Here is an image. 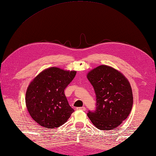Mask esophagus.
<instances>
[{
  "label": "esophagus",
  "instance_id": "esophagus-1",
  "mask_svg": "<svg viewBox=\"0 0 156 156\" xmlns=\"http://www.w3.org/2000/svg\"><path fill=\"white\" fill-rule=\"evenodd\" d=\"M77 109H78V110H82V111H86V107H78Z\"/></svg>",
  "mask_w": 156,
  "mask_h": 156
}]
</instances>
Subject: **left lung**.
<instances>
[{
	"label": "left lung",
	"instance_id": "obj_1",
	"mask_svg": "<svg viewBox=\"0 0 156 156\" xmlns=\"http://www.w3.org/2000/svg\"><path fill=\"white\" fill-rule=\"evenodd\" d=\"M87 78L96 95V110L87 117L97 129L113 130L129 117L133 105V91L121 72L107 65L90 71Z\"/></svg>",
	"mask_w": 156,
	"mask_h": 156
}]
</instances>
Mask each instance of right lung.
Listing matches in <instances>:
<instances>
[{"mask_svg": "<svg viewBox=\"0 0 156 156\" xmlns=\"http://www.w3.org/2000/svg\"><path fill=\"white\" fill-rule=\"evenodd\" d=\"M76 72L50 67L30 82L26 94L27 109L34 121L45 129H54L67 121L74 109L69 105L65 89Z\"/></svg>", "mask_w": 156, "mask_h": 156, "instance_id": "1", "label": "right lung"}]
</instances>
